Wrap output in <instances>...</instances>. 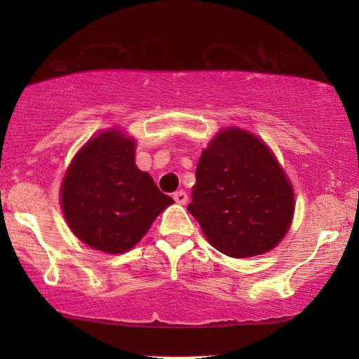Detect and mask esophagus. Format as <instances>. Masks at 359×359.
<instances>
[{"label": "esophagus", "instance_id": "34e87169", "mask_svg": "<svg viewBox=\"0 0 359 359\" xmlns=\"http://www.w3.org/2000/svg\"><path fill=\"white\" fill-rule=\"evenodd\" d=\"M173 199H175V203H178V204H186V201H188V194H186L183 189H180V191H176V193H173Z\"/></svg>", "mask_w": 359, "mask_h": 359}]
</instances>
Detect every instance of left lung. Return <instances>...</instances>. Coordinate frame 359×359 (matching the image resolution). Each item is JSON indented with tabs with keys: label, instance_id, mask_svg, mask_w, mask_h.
I'll list each match as a JSON object with an SVG mask.
<instances>
[{
	"label": "left lung",
	"instance_id": "obj_1",
	"mask_svg": "<svg viewBox=\"0 0 359 359\" xmlns=\"http://www.w3.org/2000/svg\"><path fill=\"white\" fill-rule=\"evenodd\" d=\"M191 199L209 243L232 258L276 247L294 212L292 186L271 150L242 129L222 130L203 151Z\"/></svg>",
	"mask_w": 359,
	"mask_h": 359
}]
</instances>
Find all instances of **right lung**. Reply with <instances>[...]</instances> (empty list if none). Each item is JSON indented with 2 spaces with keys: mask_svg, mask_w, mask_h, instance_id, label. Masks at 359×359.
I'll return each instance as SVG.
<instances>
[{
  "mask_svg": "<svg viewBox=\"0 0 359 359\" xmlns=\"http://www.w3.org/2000/svg\"><path fill=\"white\" fill-rule=\"evenodd\" d=\"M134 155V140L107 130L78 151L63 178L62 209L72 232L101 252L130 250L173 204Z\"/></svg>",
  "mask_w": 359,
  "mask_h": 359,
  "instance_id": "right-lung-1",
  "label": "right lung"
}]
</instances>
